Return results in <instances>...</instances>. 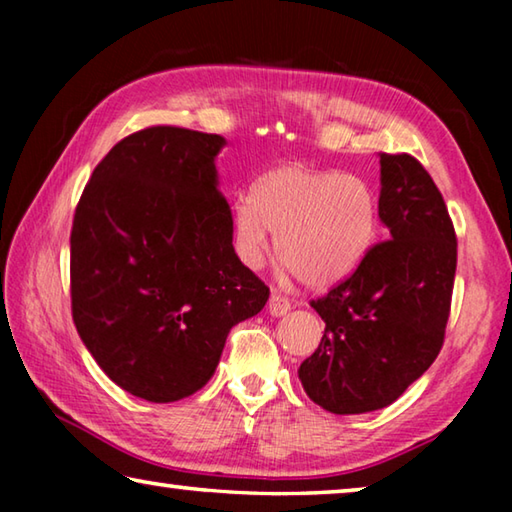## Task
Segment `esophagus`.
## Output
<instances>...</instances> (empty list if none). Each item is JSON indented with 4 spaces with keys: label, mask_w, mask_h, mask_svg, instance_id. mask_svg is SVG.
I'll use <instances>...</instances> for the list:
<instances>
[{
    "label": "esophagus",
    "mask_w": 512,
    "mask_h": 512,
    "mask_svg": "<svg viewBox=\"0 0 512 512\" xmlns=\"http://www.w3.org/2000/svg\"><path fill=\"white\" fill-rule=\"evenodd\" d=\"M289 309H291L289 298L277 296V293H273V296L268 298V311H271V316H284Z\"/></svg>",
    "instance_id": "1"
}]
</instances>
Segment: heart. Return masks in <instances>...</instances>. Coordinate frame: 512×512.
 I'll return each instance as SVG.
<instances>
[{
    "mask_svg": "<svg viewBox=\"0 0 512 512\" xmlns=\"http://www.w3.org/2000/svg\"><path fill=\"white\" fill-rule=\"evenodd\" d=\"M377 194L366 178L293 162L268 171L232 207V248L246 268L275 253L311 289L345 280L375 244Z\"/></svg>",
    "mask_w": 512,
    "mask_h": 512,
    "instance_id": "1",
    "label": "heart"
}]
</instances>
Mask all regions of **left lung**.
I'll list each match as a JSON object with an SVG mask.
<instances>
[{"mask_svg": "<svg viewBox=\"0 0 512 512\" xmlns=\"http://www.w3.org/2000/svg\"><path fill=\"white\" fill-rule=\"evenodd\" d=\"M386 239L357 271L311 300L325 334L298 377L325 411L393 404L436 361L456 275V232L443 194L409 153H379Z\"/></svg>", "mask_w": 512, "mask_h": 512, "instance_id": "obj_1", "label": "left lung"}]
</instances>
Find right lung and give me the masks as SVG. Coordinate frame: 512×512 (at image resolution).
I'll list each match as a JSON object with an SVG mask.
<instances>
[{"label": "right lung", "instance_id": "add662e5", "mask_svg": "<svg viewBox=\"0 0 512 512\" xmlns=\"http://www.w3.org/2000/svg\"><path fill=\"white\" fill-rule=\"evenodd\" d=\"M223 144L189 128H144L112 146L76 205L74 325L101 370L146 402L203 388L230 329L268 300L232 248L214 164Z\"/></svg>", "mask_w": 512, "mask_h": 512}]
</instances>
